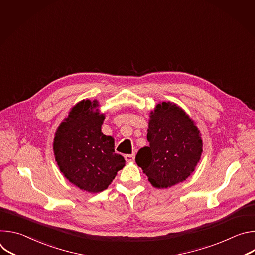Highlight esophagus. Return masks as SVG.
<instances>
[{
    "label": "esophagus",
    "mask_w": 255,
    "mask_h": 255,
    "mask_svg": "<svg viewBox=\"0 0 255 255\" xmlns=\"http://www.w3.org/2000/svg\"><path fill=\"white\" fill-rule=\"evenodd\" d=\"M124 157H125V160L127 162H133L134 159H135V154H127Z\"/></svg>",
    "instance_id": "esophagus-1"
}]
</instances>
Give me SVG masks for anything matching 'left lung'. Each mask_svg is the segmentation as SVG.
Returning <instances> with one entry per match:
<instances>
[{
  "label": "left lung",
  "mask_w": 255,
  "mask_h": 255,
  "mask_svg": "<svg viewBox=\"0 0 255 255\" xmlns=\"http://www.w3.org/2000/svg\"><path fill=\"white\" fill-rule=\"evenodd\" d=\"M147 140L149 146L139 149L135 160L155 188L183 183L201 159V132L184 109L174 103H158L150 112Z\"/></svg>",
  "instance_id": "1"
}]
</instances>
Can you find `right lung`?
Wrapping results in <instances>:
<instances>
[{
	"label": "right lung",
	"instance_id": "add662e5",
	"mask_svg": "<svg viewBox=\"0 0 255 255\" xmlns=\"http://www.w3.org/2000/svg\"><path fill=\"white\" fill-rule=\"evenodd\" d=\"M99 102L82 100L57 127L53 141L55 161L62 174L88 193L106 190L125 165L115 153L114 138L102 133L105 114Z\"/></svg>",
	"mask_w": 255,
	"mask_h": 255
}]
</instances>
